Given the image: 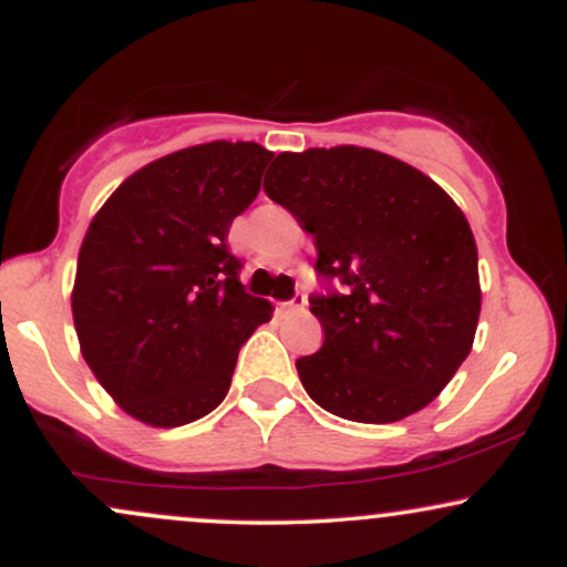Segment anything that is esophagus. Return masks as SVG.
I'll list each match as a JSON object with an SVG mask.
<instances>
[{
    "label": "esophagus",
    "mask_w": 567,
    "mask_h": 567,
    "mask_svg": "<svg viewBox=\"0 0 567 567\" xmlns=\"http://www.w3.org/2000/svg\"><path fill=\"white\" fill-rule=\"evenodd\" d=\"M303 306H306V296H303V292H296L290 301L279 303V311H282V315H292V311H301Z\"/></svg>",
    "instance_id": "obj_1"
}]
</instances>
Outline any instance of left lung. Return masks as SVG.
<instances>
[{"instance_id":"obj_1","label":"left lung","mask_w":567,"mask_h":567,"mask_svg":"<svg viewBox=\"0 0 567 567\" xmlns=\"http://www.w3.org/2000/svg\"><path fill=\"white\" fill-rule=\"evenodd\" d=\"M264 192L315 237L311 296L324 330L296 360L317 405L392 424L437 396L472 351L480 320L477 245L461 207L405 162L360 146L282 152Z\"/></svg>"}]
</instances>
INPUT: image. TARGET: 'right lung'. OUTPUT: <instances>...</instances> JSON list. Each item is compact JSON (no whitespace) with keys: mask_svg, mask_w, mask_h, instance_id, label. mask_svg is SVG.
<instances>
[{"mask_svg":"<svg viewBox=\"0 0 567 567\" xmlns=\"http://www.w3.org/2000/svg\"><path fill=\"white\" fill-rule=\"evenodd\" d=\"M275 157L213 141L154 159L95 213L76 261L71 311L101 386L148 426H184L229 392L239 347L271 320L245 292L226 245Z\"/></svg>","mask_w":567,"mask_h":567,"instance_id":"right-lung-1","label":"right lung"}]
</instances>
